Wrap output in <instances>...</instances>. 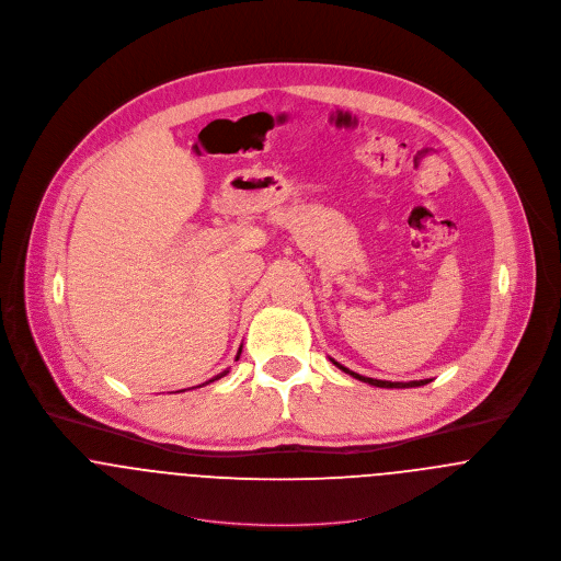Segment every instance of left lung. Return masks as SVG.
<instances>
[{
    "instance_id": "left-lung-1",
    "label": "left lung",
    "mask_w": 561,
    "mask_h": 561,
    "mask_svg": "<svg viewBox=\"0 0 561 561\" xmlns=\"http://www.w3.org/2000/svg\"><path fill=\"white\" fill-rule=\"evenodd\" d=\"M332 360V358H330ZM341 371H345V374H350L352 378H356V380H360V382H367V385H371V387H380V389H412V387H423V385H427V382H432V380H412V382H389V380H374V378H365V376H360V374H354V371H350L347 367H343V365H339L336 360H332Z\"/></svg>"
}]
</instances>
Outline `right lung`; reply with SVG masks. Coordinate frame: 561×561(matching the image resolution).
Listing matches in <instances>:
<instances>
[{
  "label": "right lung",
  "mask_w": 561,
  "mask_h": 561,
  "mask_svg": "<svg viewBox=\"0 0 561 561\" xmlns=\"http://www.w3.org/2000/svg\"><path fill=\"white\" fill-rule=\"evenodd\" d=\"M240 354H241V347H240V352H238V358H240ZM238 358H236V360H238ZM227 374H229V371H222V374H218V376H216V378H211V380H209V382H214V380H220V378H222V376H227ZM209 382H205V385H209Z\"/></svg>",
  "instance_id": "right-lung-1"
}]
</instances>
